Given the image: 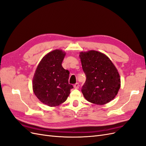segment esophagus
Instances as JSON below:
<instances>
[{
  "label": "esophagus",
  "mask_w": 146,
  "mask_h": 146,
  "mask_svg": "<svg viewBox=\"0 0 146 146\" xmlns=\"http://www.w3.org/2000/svg\"><path fill=\"white\" fill-rule=\"evenodd\" d=\"M74 87L75 89H78V88H79V84H78V83H76V84H75V85H74Z\"/></svg>",
  "instance_id": "obj_1"
}]
</instances>
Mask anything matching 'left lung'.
Returning <instances> with one entry per match:
<instances>
[{"mask_svg": "<svg viewBox=\"0 0 146 146\" xmlns=\"http://www.w3.org/2000/svg\"><path fill=\"white\" fill-rule=\"evenodd\" d=\"M80 58L86 82L82 88L90 102L104 105L112 100L121 87V78L115 66L108 57L96 50L80 52Z\"/></svg>", "mask_w": 146, "mask_h": 146, "instance_id": "left-lung-1", "label": "left lung"}]
</instances>
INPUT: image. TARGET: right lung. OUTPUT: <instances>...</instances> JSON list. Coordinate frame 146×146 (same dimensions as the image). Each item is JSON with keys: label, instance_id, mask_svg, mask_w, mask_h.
I'll return each instance as SVG.
<instances>
[{"label": "right lung", "instance_id": "obj_1", "mask_svg": "<svg viewBox=\"0 0 146 146\" xmlns=\"http://www.w3.org/2000/svg\"><path fill=\"white\" fill-rule=\"evenodd\" d=\"M66 53L56 49L43 57L35 70L33 90L42 103L58 106L67 99L73 86L68 82L69 72L62 65Z\"/></svg>", "mask_w": 146, "mask_h": 146}]
</instances>
